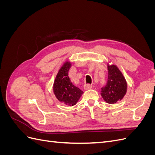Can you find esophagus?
<instances>
[{
    "label": "esophagus",
    "mask_w": 155,
    "mask_h": 155,
    "mask_svg": "<svg viewBox=\"0 0 155 155\" xmlns=\"http://www.w3.org/2000/svg\"><path fill=\"white\" fill-rule=\"evenodd\" d=\"M92 87V85H88V84H87V85H84V89H85V90H89V89H91Z\"/></svg>",
    "instance_id": "1"
}]
</instances>
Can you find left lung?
Wrapping results in <instances>:
<instances>
[{"instance_id":"8db88e82","label":"left lung","mask_w":155,"mask_h":155,"mask_svg":"<svg viewBox=\"0 0 155 155\" xmlns=\"http://www.w3.org/2000/svg\"><path fill=\"white\" fill-rule=\"evenodd\" d=\"M108 79L105 87L101 88L100 94L109 104H114L123 100L127 90V83L122 72L114 64L107 63Z\"/></svg>"}]
</instances>
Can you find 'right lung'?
Segmentation results:
<instances>
[{"mask_svg":"<svg viewBox=\"0 0 155 155\" xmlns=\"http://www.w3.org/2000/svg\"><path fill=\"white\" fill-rule=\"evenodd\" d=\"M72 63L67 60L59 69L53 84V92L60 102L68 106H74L80 99L83 92L74 86L68 77L69 69Z\"/></svg>","mask_w":155,"mask_h":155,"instance_id":"add662e5","label":"right lung"}]
</instances>
